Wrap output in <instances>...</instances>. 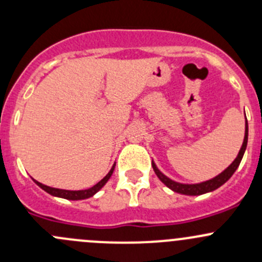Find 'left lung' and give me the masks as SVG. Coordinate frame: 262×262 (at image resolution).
I'll use <instances>...</instances> for the list:
<instances>
[{
	"label": "left lung",
	"mask_w": 262,
	"mask_h": 262,
	"mask_svg": "<svg viewBox=\"0 0 262 262\" xmlns=\"http://www.w3.org/2000/svg\"><path fill=\"white\" fill-rule=\"evenodd\" d=\"M247 138H248V125H247V120H246V129H245V139L244 143H242L241 149H239L238 156L236 157V160L226 168L222 173H219L218 176L212 179V180H208L204 182H200V184H192V185H187V184H180V182L172 181L171 179H168L167 176L163 175L160 170L157 168V166L155 165V162H152V167L155 170L156 175L158 176L161 181L166 185L167 187H170L171 190H173L175 192H179V194H184V195H202L205 194V192L213 191V190L218 189L219 186L224 184L226 181H228L231 179V176L233 175L234 171L237 170V167L241 163L242 157H244V153L246 150V147H247Z\"/></svg>",
	"instance_id": "8db88e82"
}]
</instances>
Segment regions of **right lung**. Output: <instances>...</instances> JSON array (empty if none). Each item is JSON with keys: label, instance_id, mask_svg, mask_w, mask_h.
Wrapping results in <instances>:
<instances>
[{"label": "right lung", "instance_id": "add662e5", "mask_svg": "<svg viewBox=\"0 0 262 262\" xmlns=\"http://www.w3.org/2000/svg\"><path fill=\"white\" fill-rule=\"evenodd\" d=\"M114 168H115V165L113 166L112 170L109 171V173H107V175L105 176V178L102 179L101 181L97 182L96 185H94V186L90 187V189L77 190V191H72V190L55 189V187H50V186H47V185L40 184V182H38L36 180H34V181H35V184L38 185L39 187H41V189H43L44 191H47V192H48V194L53 195V196L63 198V199H68V200H81V199H87V198L94 196V195L96 194V192L99 191V190L101 189V187L104 186L105 184H106L107 180H109V179H110V176L113 175V171H114Z\"/></svg>", "mask_w": 262, "mask_h": 262}]
</instances>
